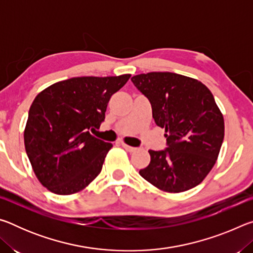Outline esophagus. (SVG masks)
Returning <instances> with one entry per match:
<instances>
[{
    "mask_svg": "<svg viewBox=\"0 0 253 253\" xmlns=\"http://www.w3.org/2000/svg\"><path fill=\"white\" fill-rule=\"evenodd\" d=\"M122 145H123V147L125 148L127 152H129V153H132V152H136V151H137V148H136V147L129 146V145H127V144H125V143H123Z\"/></svg>",
    "mask_w": 253,
    "mask_h": 253,
    "instance_id": "obj_1",
    "label": "esophagus"
}]
</instances>
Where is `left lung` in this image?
<instances>
[{
    "label": "left lung",
    "instance_id": "1",
    "mask_svg": "<svg viewBox=\"0 0 253 253\" xmlns=\"http://www.w3.org/2000/svg\"><path fill=\"white\" fill-rule=\"evenodd\" d=\"M131 81L151 102L168 145L148 151L151 163L140 176L169 193L199 185L215 164L224 138L223 116L212 92L201 81L173 72L137 75Z\"/></svg>",
    "mask_w": 253,
    "mask_h": 253
}]
</instances>
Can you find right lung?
Returning a JSON list of instances; mask_svg holds the SVG:
<instances>
[{
	"label": "right lung",
	"instance_id": "right-lung-1",
	"mask_svg": "<svg viewBox=\"0 0 253 253\" xmlns=\"http://www.w3.org/2000/svg\"><path fill=\"white\" fill-rule=\"evenodd\" d=\"M129 78L76 77L51 84L33 100L25 152L36 176L52 193H77L99 175L113 145L89 130L99 128L110 97Z\"/></svg>",
	"mask_w": 253,
	"mask_h": 253
}]
</instances>
